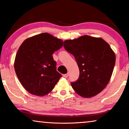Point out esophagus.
<instances>
[{
    "label": "esophagus",
    "mask_w": 129,
    "mask_h": 129,
    "mask_svg": "<svg viewBox=\"0 0 129 129\" xmlns=\"http://www.w3.org/2000/svg\"><path fill=\"white\" fill-rule=\"evenodd\" d=\"M68 76H69V73H66V74H64V75H63V76H64L65 78H67V77H68Z\"/></svg>",
    "instance_id": "esophagus-1"
}]
</instances>
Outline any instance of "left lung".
I'll return each instance as SVG.
<instances>
[{"instance_id":"left-lung-1","label":"left lung","mask_w":129,"mask_h":129,"mask_svg":"<svg viewBox=\"0 0 129 129\" xmlns=\"http://www.w3.org/2000/svg\"><path fill=\"white\" fill-rule=\"evenodd\" d=\"M66 51L73 54L78 65L79 77L71 85L77 94L91 98L105 89L112 76L116 56L103 39L87 35L63 42Z\"/></svg>"}]
</instances>
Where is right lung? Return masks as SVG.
<instances>
[{
  "label": "right lung",
  "instance_id": "add662e5",
  "mask_svg": "<svg viewBox=\"0 0 129 129\" xmlns=\"http://www.w3.org/2000/svg\"><path fill=\"white\" fill-rule=\"evenodd\" d=\"M62 46V40L47 33L23 42L14 66L19 81L28 92L43 96L53 89L62 76L56 70V61L52 54Z\"/></svg>",
  "mask_w": 129,
  "mask_h": 129
}]
</instances>
